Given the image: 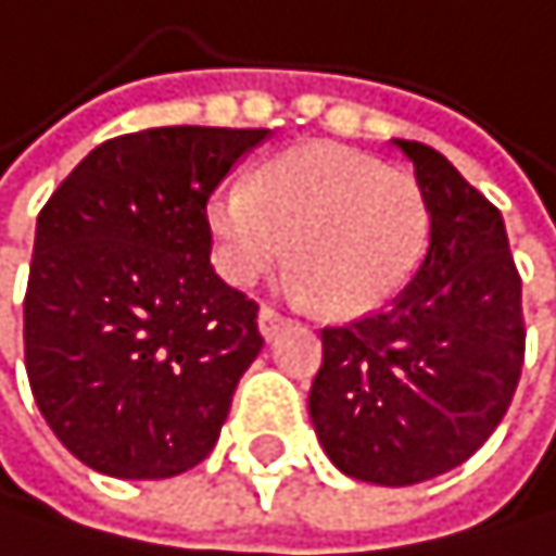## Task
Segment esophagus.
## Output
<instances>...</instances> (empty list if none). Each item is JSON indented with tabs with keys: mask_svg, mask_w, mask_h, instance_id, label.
Masks as SVG:
<instances>
[{
	"mask_svg": "<svg viewBox=\"0 0 556 556\" xmlns=\"http://www.w3.org/2000/svg\"><path fill=\"white\" fill-rule=\"evenodd\" d=\"M283 327H287V317L276 314L273 306H263V311H260V333H263V338H266V341H273L276 333H280Z\"/></svg>",
	"mask_w": 556,
	"mask_h": 556,
	"instance_id": "34e87169",
	"label": "esophagus"
}]
</instances>
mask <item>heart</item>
I'll return each mask as SVG.
<instances>
[{
    "instance_id": "heart-1",
    "label": "heart",
    "mask_w": 556,
    "mask_h": 556,
    "mask_svg": "<svg viewBox=\"0 0 556 556\" xmlns=\"http://www.w3.org/2000/svg\"><path fill=\"white\" fill-rule=\"evenodd\" d=\"M218 273L253 287L287 256L293 290L330 314H364L402 290L426 250V202L394 168L344 148L276 154L250 185H223L205 202Z\"/></svg>"
}]
</instances>
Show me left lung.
Returning <instances> with one entry per match:
<instances>
[{"mask_svg": "<svg viewBox=\"0 0 556 556\" xmlns=\"http://www.w3.org/2000/svg\"><path fill=\"white\" fill-rule=\"evenodd\" d=\"M391 148L426 202V253L381 314L320 330L311 421L344 476L415 486L493 435L514 402L527 333L496 205L435 148L399 138Z\"/></svg>", "mask_w": 556, "mask_h": 556, "instance_id": "1", "label": "left lung"}]
</instances>
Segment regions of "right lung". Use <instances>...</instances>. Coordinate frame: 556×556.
Instances as JSON below:
<instances>
[{"mask_svg": "<svg viewBox=\"0 0 556 556\" xmlns=\"http://www.w3.org/2000/svg\"><path fill=\"white\" fill-rule=\"evenodd\" d=\"M266 127H151L93 148L36 218L26 375L53 435L117 479H168L218 442L260 306L212 269L205 202Z\"/></svg>", "mask_w": 556, "mask_h": 556, "instance_id": "add662e5", "label": "right lung"}]
</instances>
